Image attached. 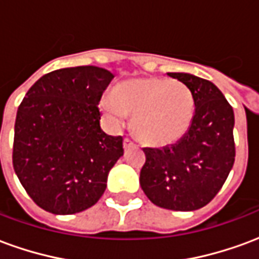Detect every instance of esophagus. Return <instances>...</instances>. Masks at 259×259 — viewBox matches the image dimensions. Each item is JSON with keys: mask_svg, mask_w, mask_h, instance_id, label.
<instances>
[{"mask_svg": "<svg viewBox=\"0 0 259 259\" xmlns=\"http://www.w3.org/2000/svg\"><path fill=\"white\" fill-rule=\"evenodd\" d=\"M135 147V143L132 140H129V139H124L123 141V148L124 150H130V148H133Z\"/></svg>", "mask_w": 259, "mask_h": 259, "instance_id": "34e87169", "label": "esophagus"}]
</instances>
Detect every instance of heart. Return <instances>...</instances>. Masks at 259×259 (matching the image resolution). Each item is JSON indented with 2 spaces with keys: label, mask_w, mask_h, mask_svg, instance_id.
Masks as SVG:
<instances>
[{
  "label": "heart",
  "mask_w": 259,
  "mask_h": 259,
  "mask_svg": "<svg viewBox=\"0 0 259 259\" xmlns=\"http://www.w3.org/2000/svg\"><path fill=\"white\" fill-rule=\"evenodd\" d=\"M101 111L112 123L132 115V133L144 144L169 146L189 130L194 101L187 85L179 80L139 77L113 87L101 100Z\"/></svg>",
  "instance_id": "heart-1"
}]
</instances>
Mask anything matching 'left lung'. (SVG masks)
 Returning a JSON list of instances; mask_svg holds the SVG:
<instances>
[{"label": "left lung", "mask_w": 259, "mask_h": 259, "mask_svg": "<svg viewBox=\"0 0 259 259\" xmlns=\"http://www.w3.org/2000/svg\"><path fill=\"white\" fill-rule=\"evenodd\" d=\"M190 90L194 115L186 135L162 148H143L140 186L148 200L172 211L206 205L234 163V113L217 85L190 73H168Z\"/></svg>", "instance_id": "8db88e82"}]
</instances>
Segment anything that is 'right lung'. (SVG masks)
I'll return each instance as SVG.
<instances>
[{"label": "right lung", "mask_w": 259, "mask_h": 259, "mask_svg": "<svg viewBox=\"0 0 259 259\" xmlns=\"http://www.w3.org/2000/svg\"><path fill=\"white\" fill-rule=\"evenodd\" d=\"M112 79L98 66L57 69L37 80L18 108L15 174L42 209L77 213L104 194L123 155V139L100 126L98 104Z\"/></svg>", "instance_id": "right-lung-1"}]
</instances>
